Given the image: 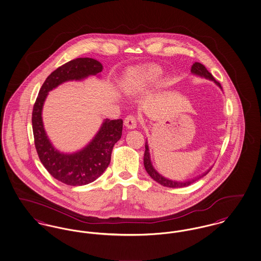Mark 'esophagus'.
I'll return each instance as SVG.
<instances>
[{"instance_id":"1","label":"esophagus","mask_w":261,"mask_h":261,"mask_svg":"<svg viewBox=\"0 0 261 261\" xmlns=\"http://www.w3.org/2000/svg\"><path fill=\"white\" fill-rule=\"evenodd\" d=\"M137 118L135 116H133V115H128L124 119V125L128 129H135L137 127Z\"/></svg>"}]
</instances>
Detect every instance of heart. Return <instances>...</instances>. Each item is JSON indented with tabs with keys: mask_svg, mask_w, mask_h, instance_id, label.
<instances>
[{
	"mask_svg": "<svg viewBox=\"0 0 261 261\" xmlns=\"http://www.w3.org/2000/svg\"><path fill=\"white\" fill-rule=\"evenodd\" d=\"M161 70L156 67L137 69L130 74V83L135 88L138 90H143L150 86L151 84L157 82Z\"/></svg>",
	"mask_w": 261,
	"mask_h": 261,
	"instance_id": "heart-1",
	"label": "heart"
}]
</instances>
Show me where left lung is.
Returning <instances> with one entry per match:
<instances>
[{"label":"left lung","instance_id":"1","mask_svg":"<svg viewBox=\"0 0 261 261\" xmlns=\"http://www.w3.org/2000/svg\"><path fill=\"white\" fill-rule=\"evenodd\" d=\"M191 72L194 75H197V76H200V77H204L206 80H209L211 82L215 83L217 86H219L220 88L222 89L221 87V84H220L214 77L213 75L207 70L205 67L200 64V63H194L192 66V69H191ZM143 163H144V168L146 170V172L148 173V175L150 176L151 178H153L155 181H157L158 184H160L161 186H164L167 188H184V187H188L190 185L193 184L195 180L199 179L202 177H204L206 174L211 170V168H209L207 171H205L204 173H202L201 175L195 177V178H190V179H187V180H174V179H170V178H165L164 176H162L161 174H159L156 169L153 167L152 162H151L150 153H149V146H148V142L147 140L145 141V151H144V158H143Z\"/></svg>","mask_w":261,"mask_h":261}]
</instances>
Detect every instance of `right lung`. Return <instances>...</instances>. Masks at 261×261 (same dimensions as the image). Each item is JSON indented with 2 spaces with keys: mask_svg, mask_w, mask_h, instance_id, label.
<instances>
[{
  "mask_svg": "<svg viewBox=\"0 0 261 261\" xmlns=\"http://www.w3.org/2000/svg\"><path fill=\"white\" fill-rule=\"evenodd\" d=\"M103 67L91 58H77L54 70L43 83L32 112L34 143L39 159L58 180L69 186H84L99 178L110 164L113 147L122 137L123 120L105 119L93 138L80 150L61 152L47 136L42 110L49 92L68 82H81L90 75L100 76Z\"/></svg>",
  "mask_w": 261,
  "mask_h": 261,
  "instance_id": "obj_1",
  "label": "right lung"
}]
</instances>
